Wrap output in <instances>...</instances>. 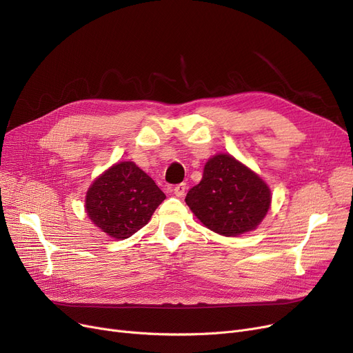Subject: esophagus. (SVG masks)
Wrapping results in <instances>:
<instances>
[{"label":"esophagus","mask_w":353,"mask_h":353,"mask_svg":"<svg viewBox=\"0 0 353 353\" xmlns=\"http://www.w3.org/2000/svg\"><path fill=\"white\" fill-rule=\"evenodd\" d=\"M186 189H188L186 183H180V184H176L173 192H174V194H176L177 197H183L184 193H186Z\"/></svg>","instance_id":"1"}]
</instances>
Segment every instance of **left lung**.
I'll return each mask as SVG.
<instances>
[{
    "mask_svg": "<svg viewBox=\"0 0 353 353\" xmlns=\"http://www.w3.org/2000/svg\"><path fill=\"white\" fill-rule=\"evenodd\" d=\"M270 201L268 184L230 154L212 157L200 183L186 196L188 206L201 223L223 236L254 230Z\"/></svg>",
    "mask_w": 353,
    "mask_h": 353,
    "instance_id": "obj_1",
    "label": "left lung"
}]
</instances>
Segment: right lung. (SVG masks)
I'll return each instance as SVG.
<instances>
[{
    "instance_id": "obj_1",
    "label": "right lung",
    "mask_w": 353,
    "mask_h": 353,
    "mask_svg": "<svg viewBox=\"0 0 353 353\" xmlns=\"http://www.w3.org/2000/svg\"><path fill=\"white\" fill-rule=\"evenodd\" d=\"M164 199L150 176L133 161H121L92 181L85 212L110 237L127 239L148 223Z\"/></svg>"
}]
</instances>
